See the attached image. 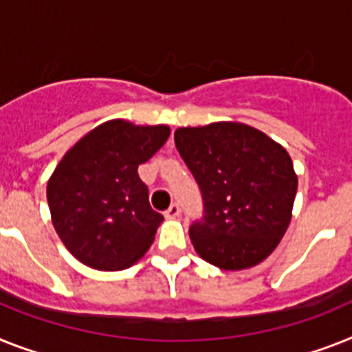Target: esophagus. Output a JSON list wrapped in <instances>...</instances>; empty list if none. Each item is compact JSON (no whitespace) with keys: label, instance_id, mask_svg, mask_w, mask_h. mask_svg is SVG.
I'll return each instance as SVG.
<instances>
[{"label":"esophagus","instance_id":"obj_1","mask_svg":"<svg viewBox=\"0 0 352 352\" xmlns=\"http://www.w3.org/2000/svg\"><path fill=\"white\" fill-rule=\"evenodd\" d=\"M179 212H182V208H179L178 203H173V205L165 210V217H167V219H174V217L179 216Z\"/></svg>","mask_w":352,"mask_h":352}]
</instances>
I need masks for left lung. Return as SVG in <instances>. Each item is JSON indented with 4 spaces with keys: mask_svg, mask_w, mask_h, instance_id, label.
I'll list each match as a JSON object with an SVG mask.
<instances>
[{
    "mask_svg": "<svg viewBox=\"0 0 352 352\" xmlns=\"http://www.w3.org/2000/svg\"><path fill=\"white\" fill-rule=\"evenodd\" d=\"M179 156L196 178L203 217L188 228L197 255L217 268H252L286 234L297 174L283 145L239 122L179 127Z\"/></svg>",
    "mask_w": 352,
    "mask_h": 352,
    "instance_id": "obj_1",
    "label": "left lung"
}]
</instances>
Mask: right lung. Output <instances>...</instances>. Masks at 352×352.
Instances as JSON below:
<instances>
[{
	"label": "right lung",
	"mask_w": 352,
	"mask_h": 352,
	"mask_svg": "<svg viewBox=\"0 0 352 352\" xmlns=\"http://www.w3.org/2000/svg\"><path fill=\"white\" fill-rule=\"evenodd\" d=\"M167 126L109 120L63 156L48 179L52 223L75 259L89 268L126 270L149 250L164 216L138 176L167 142Z\"/></svg>",
	"instance_id": "1"
}]
</instances>
